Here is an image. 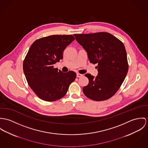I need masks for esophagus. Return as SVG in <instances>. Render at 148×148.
Listing matches in <instances>:
<instances>
[{
	"mask_svg": "<svg viewBox=\"0 0 148 148\" xmlns=\"http://www.w3.org/2000/svg\"><path fill=\"white\" fill-rule=\"evenodd\" d=\"M77 77L78 78H80V77H83V74H79V73H77Z\"/></svg>",
	"mask_w": 148,
	"mask_h": 148,
	"instance_id": "esophagus-1",
	"label": "esophagus"
}]
</instances>
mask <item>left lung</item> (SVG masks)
Masks as SVG:
<instances>
[{
	"mask_svg": "<svg viewBox=\"0 0 148 148\" xmlns=\"http://www.w3.org/2000/svg\"><path fill=\"white\" fill-rule=\"evenodd\" d=\"M77 42L87 53L90 63L98 64V75L85 74L88 84L84 94L95 101L111 98L118 91L128 70L127 53L123 43L107 32L74 34Z\"/></svg>",
	"mask_w": 148,
	"mask_h": 148,
	"instance_id": "8db88e82",
	"label": "left lung"
}]
</instances>
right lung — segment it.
I'll use <instances>...</instances> for the list:
<instances>
[{
  "label": "right lung",
  "instance_id": "1",
  "mask_svg": "<svg viewBox=\"0 0 148 148\" xmlns=\"http://www.w3.org/2000/svg\"><path fill=\"white\" fill-rule=\"evenodd\" d=\"M74 40L73 35H51L36 40L31 46L23 62V71L29 86L41 99L53 101L63 98L75 79L74 71L63 73L54 67Z\"/></svg>",
  "mask_w": 148,
  "mask_h": 148
}]
</instances>
